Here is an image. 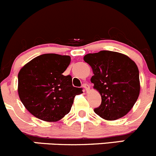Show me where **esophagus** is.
<instances>
[{"label":"esophagus","instance_id":"esophagus-1","mask_svg":"<svg viewBox=\"0 0 156 156\" xmlns=\"http://www.w3.org/2000/svg\"><path fill=\"white\" fill-rule=\"evenodd\" d=\"M82 87H84V89H85V90H86V91H88V90H90V85H89L88 84H86V83H85V84H83V85H82Z\"/></svg>","mask_w":156,"mask_h":156}]
</instances>
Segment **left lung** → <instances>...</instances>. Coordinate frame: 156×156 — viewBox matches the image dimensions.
Returning a JSON list of instances; mask_svg holds the SVG:
<instances>
[{
  "mask_svg": "<svg viewBox=\"0 0 156 156\" xmlns=\"http://www.w3.org/2000/svg\"><path fill=\"white\" fill-rule=\"evenodd\" d=\"M94 75L90 81L101 96L95 113L107 120L127 114L139 98L140 74L136 64L124 54L103 50L84 55Z\"/></svg>",
  "mask_w": 156,
  "mask_h": 156,
  "instance_id": "8db88e82",
  "label": "left lung"
}]
</instances>
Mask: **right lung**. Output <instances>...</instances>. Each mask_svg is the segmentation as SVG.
Instances as JSON below:
<instances>
[{"instance_id":"obj_1","label":"right lung","mask_w":156,"mask_h":156,"mask_svg":"<svg viewBox=\"0 0 156 156\" xmlns=\"http://www.w3.org/2000/svg\"><path fill=\"white\" fill-rule=\"evenodd\" d=\"M70 62L69 55L43 54L20 70V99L36 118L58 121L69 113L75 95L83 93L81 88L73 87L71 75H62Z\"/></svg>"}]
</instances>
